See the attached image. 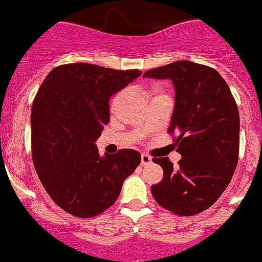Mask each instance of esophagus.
I'll list each match as a JSON object with an SVG mask.
<instances>
[{
    "mask_svg": "<svg viewBox=\"0 0 262 262\" xmlns=\"http://www.w3.org/2000/svg\"><path fill=\"white\" fill-rule=\"evenodd\" d=\"M150 162H151L150 156H148V154H145V153L141 154V164H144V166H145V164H149Z\"/></svg>",
    "mask_w": 262,
    "mask_h": 262,
    "instance_id": "34e87169",
    "label": "esophagus"
}]
</instances>
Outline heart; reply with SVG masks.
Listing matches in <instances>:
<instances>
[{
  "instance_id": "1",
  "label": "heart",
  "mask_w": 262,
  "mask_h": 262,
  "mask_svg": "<svg viewBox=\"0 0 262 262\" xmlns=\"http://www.w3.org/2000/svg\"><path fill=\"white\" fill-rule=\"evenodd\" d=\"M124 96H126V91L118 92V94H117V95L114 96L113 100H112V109H113V111H116V109L118 108L119 105H121V103H122V101H123Z\"/></svg>"
}]
</instances>
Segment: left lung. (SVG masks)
Returning <instances> with one entry per match:
<instances>
[{"instance_id": "obj_1", "label": "left lung", "mask_w": 262, "mask_h": 262, "mask_svg": "<svg viewBox=\"0 0 262 262\" xmlns=\"http://www.w3.org/2000/svg\"><path fill=\"white\" fill-rule=\"evenodd\" d=\"M144 77L172 81L173 108L168 133L179 167L168 157L154 158L163 179L151 186L157 203L179 216L211 207L228 188L238 163L239 112L228 83L217 71L188 60L145 72Z\"/></svg>"}]
</instances>
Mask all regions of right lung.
I'll list each match as a JSON object with an SVG mask.
<instances>
[{
    "instance_id": "1",
    "label": "right lung",
    "mask_w": 262,
    "mask_h": 262,
    "mask_svg": "<svg viewBox=\"0 0 262 262\" xmlns=\"http://www.w3.org/2000/svg\"><path fill=\"white\" fill-rule=\"evenodd\" d=\"M141 74L95 64H64L42 82L31 113L32 158L52 201L89 219L108 210L140 164L134 149L100 157L95 141L109 122V99Z\"/></svg>"
}]
</instances>
